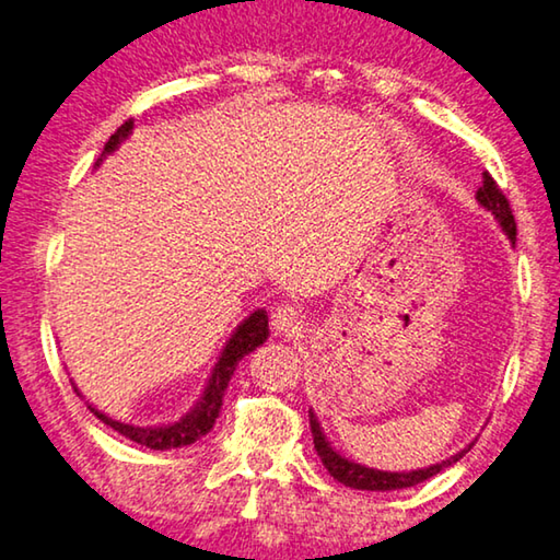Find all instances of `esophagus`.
I'll list each match as a JSON object with an SVG mask.
<instances>
[{"label":"esophagus","mask_w":560,"mask_h":560,"mask_svg":"<svg viewBox=\"0 0 560 560\" xmlns=\"http://www.w3.org/2000/svg\"><path fill=\"white\" fill-rule=\"evenodd\" d=\"M301 324H304V322H301V312L291 304H281L277 312L271 314V326L277 328V334L291 336L294 331H299Z\"/></svg>","instance_id":"1"}]
</instances>
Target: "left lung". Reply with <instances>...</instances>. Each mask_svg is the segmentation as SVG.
I'll list each match as a JSON object with an SVG mask.
<instances>
[{"label":"left lung","mask_w":560,"mask_h":560,"mask_svg":"<svg viewBox=\"0 0 560 560\" xmlns=\"http://www.w3.org/2000/svg\"><path fill=\"white\" fill-rule=\"evenodd\" d=\"M476 199L486 211H491V214L499 219V224L505 232V236L511 238V244H516V219H513L511 203H509V199H505V194L499 189V184L493 182V176L488 172L483 174V184H481V189L476 191ZM308 423H312V433H314V448H316L318 458H322L326 471L331 474L339 483L359 488V491H398V488H411L416 483H423L425 478L441 474L443 468L456 464L458 458H464L468 451H471V446H468L464 451H458L456 456L441 460V464H436V466L419 468V471H376V468H366L361 464H353V460L343 458L339 451H334L331 443L326 441L322 425H318L314 413H312V421H308Z\"/></svg>","instance_id":"8db88e82"}]
</instances>
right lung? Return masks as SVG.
<instances>
[{"mask_svg":"<svg viewBox=\"0 0 560 560\" xmlns=\"http://www.w3.org/2000/svg\"><path fill=\"white\" fill-rule=\"evenodd\" d=\"M131 127H135V121H131V119L124 121L121 127L109 137V141L104 144L102 156L112 154L114 149L121 144V139L129 137ZM100 162H102V159H100ZM100 162H96V166H100ZM266 336H269V316H266L264 308H259V312H254L252 316L244 318V322L238 324V328L232 334V339H229V343L224 346V351H221L214 371H211V378H209L207 388H203L199 404L194 406L191 411L179 421H174L168 425H156V429H141V425H129V423L114 421L106 413L96 411L94 406H89V408H92V413L102 423L112 425L114 431L121 433V436H127L129 441L139 443V446H147V448H154V451L189 446V443L199 441L201 436H207V433L214 429V421L219 419L221 398H224L229 381H232V376H234L236 363L242 361L246 353H252L256 346H261L266 341ZM74 392H77V386H74Z\"/></svg>","mask_w":560,"mask_h":560,"instance_id":"1","label":"right lung"}]
</instances>
